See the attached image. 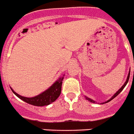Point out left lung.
Here are the masks:
<instances>
[{
  "label": "left lung",
  "mask_w": 134,
  "mask_h": 134,
  "mask_svg": "<svg viewBox=\"0 0 134 134\" xmlns=\"http://www.w3.org/2000/svg\"><path fill=\"white\" fill-rule=\"evenodd\" d=\"M130 71L129 72V74H128V76H127V80H126V81H125V83H124V85H123V86L121 87V88H120V90H119V91H117V92H116V93H115V95H114V96H113V97H112L111 98H110V99L109 100H108V101H106V102L105 103H107V102H110V101H111L112 100H113V99H114V98H115V97L116 96H118L119 94L120 93H121V91L122 90H123V89H124V87L125 86H126V85H127V83H128V81H129V79H130ZM85 98H86V99L87 100H89V101L90 102H93V103H95L96 102L95 101H93V100H91V99H90V98H87V97H85ZM102 104H104V103H102Z\"/></svg>",
  "instance_id": "1"
}]
</instances>
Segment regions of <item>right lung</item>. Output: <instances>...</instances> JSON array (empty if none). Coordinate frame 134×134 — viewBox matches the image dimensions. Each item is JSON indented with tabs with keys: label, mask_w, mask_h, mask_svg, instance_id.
I'll use <instances>...</instances> for the list:
<instances>
[{
	"label": "right lung",
	"mask_w": 134,
	"mask_h": 134,
	"mask_svg": "<svg viewBox=\"0 0 134 134\" xmlns=\"http://www.w3.org/2000/svg\"><path fill=\"white\" fill-rule=\"evenodd\" d=\"M64 77L59 78L58 81H55V83L52 85V86L50 87L48 90L44 91L42 93L37 96L33 97V98H26V97L21 96L20 95L15 92L11 89V91L14 93L15 96L20 98L23 101L28 103L30 104L34 105L37 106H43L50 104L51 103L53 102L58 99V97L61 93L62 85Z\"/></svg>",
	"instance_id": "right-lung-1"
}]
</instances>
